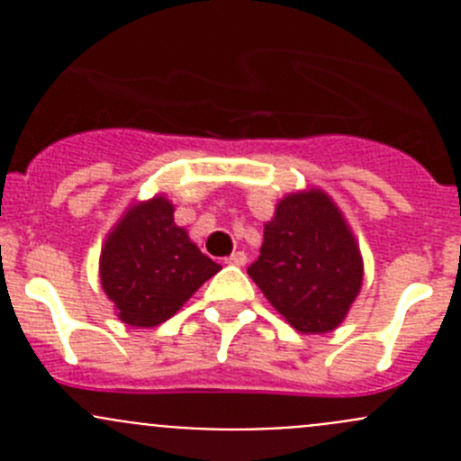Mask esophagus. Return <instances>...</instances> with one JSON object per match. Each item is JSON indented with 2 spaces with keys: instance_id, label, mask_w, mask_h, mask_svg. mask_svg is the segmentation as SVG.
I'll list each match as a JSON object with an SVG mask.
<instances>
[{
  "instance_id": "34e87169",
  "label": "esophagus",
  "mask_w": 461,
  "mask_h": 461,
  "mask_svg": "<svg viewBox=\"0 0 461 461\" xmlns=\"http://www.w3.org/2000/svg\"><path fill=\"white\" fill-rule=\"evenodd\" d=\"M227 265H236V267H240V265L248 263V257H245V252H234L231 257L225 258Z\"/></svg>"
}]
</instances>
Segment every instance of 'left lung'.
<instances>
[{
  "label": "left lung",
  "instance_id": "8db88e82",
  "mask_svg": "<svg viewBox=\"0 0 461 461\" xmlns=\"http://www.w3.org/2000/svg\"><path fill=\"white\" fill-rule=\"evenodd\" d=\"M248 274L292 328L321 334L348 314L364 263L341 212L323 192L310 189L276 204Z\"/></svg>",
  "mask_w": 461,
  "mask_h": 461
}]
</instances>
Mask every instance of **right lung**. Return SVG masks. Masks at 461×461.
I'll return each instance as SVG.
<instances>
[{"label": "right lung", "instance_id": "1", "mask_svg": "<svg viewBox=\"0 0 461 461\" xmlns=\"http://www.w3.org/2000/svg\"><path fill=\"white\" fill-rule=\"evenodd\" d=\"M218 269L176 225L174 204L162 196L129 209L100 258L102 287L133 328L165 323Z\"/></svg>", "mask_w": 461, "mask_h": 461}]
</instances>
